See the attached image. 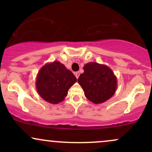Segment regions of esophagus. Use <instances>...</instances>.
<instances>
[{"label":"esophagus","instance_id":"obj_1","mask_svg":"<svg viewBox=\"0 0 152 152\" xmlns=\"http://www.w3.org/2000/svg\"><path fill=\"white\" fill-rule=\"evenodd\" d=\"M79 75H80V73L78 72V71H77V72L75 73V76H76V78H78V77H79Z\"/></svg>","mask_w":152,"mask_h":152}]
</instances>
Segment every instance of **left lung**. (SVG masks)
<instances>
[{
    "label": "left lung",
    "mask_w": 152,
    "mask_h": 152,
    "mask_svg": "<svg viewBox=\"0 0 152 152\" xmlns=\"http://www.w3.org/2000/svg\"><path fill=\"white\" fill-rule=\"evenodd\" d=\"M83 70L78 83L88 100L98 104L105 102L114 95L117 81L111 69L98 63L90 62L83 66Z\"/></svg>",
    "instance_id": "1"
}]
</instances>
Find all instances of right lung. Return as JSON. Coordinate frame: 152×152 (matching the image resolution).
<instances>
[{
	"mask_svg": "<svg viewBox=\"0 0 152 152\" xmlns=\"http://www.w3.org/2000/svg\"><path fill=\"white\" fill-rule=\"evenodd\" d=\"M76 78L64 64L53 61L43 66L36 78V89L41 98L50 104L61 102L68 91L76 83Z\"/></svg>",
	"mask_w": 152,
	"mask_h": 152,
	"instance_id": "obj_1",
	"label": "right lung"
}]
</instances>
